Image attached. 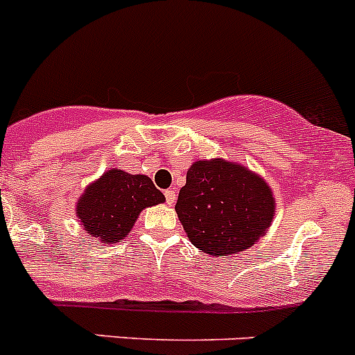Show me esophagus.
I'll use <instances>...</instances> for the list:
<instances>
[{"mask_svg":"<svg viewBox=\"0 0 355 355\" xmlns=\"http://www.w3.org/2000/svg\"><path fill=\"white\" fill-rule=\"evenodd\" d=\"M164 198H166L168 205H173L175 200H177V194H175L173 189H168L166 193H164Z\"/></svg>","mask_w":355,"mask_h":355,"instance_id":"esophagus-1","label":"esophagus"}]
</instances>
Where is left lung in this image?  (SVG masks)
<instances>
[{
  "label": "left lung",
  "instance_id": "left-lung-1",
  "mask_svg": "<svg viewBox=\"0 0 355 355\" xmlns=\"http://www.w3.org/2000/svg\"><path fill=\"white\" fill-rule=\"evenodd\" d=\"M189 240L214 257L252 247L271 226L275 200L266 182L236 162L198 161L175 205Z\"/></svg>",
  "mask_w": 355,
  "mask_h": 355
}]
</instances>
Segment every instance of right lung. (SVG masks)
<instances>
[{
	"mask_svg": "<svg viewBox=\"0 0 355 355\" xmlns=\"http://www.w3.org/2000/svg\"><path fill=\"white\" fill-rule=\"evenodd\" d=\"M164 201V194L145 175L110 170L89 185L77 205V217L92 238L115 243L125 238L144 208Z\"/></svg>",
	"mask_w": 355,
	"mask_h": 355,
	"instance_id": "right-lung-1",
	"label": "right lung"
}]
</instances>
